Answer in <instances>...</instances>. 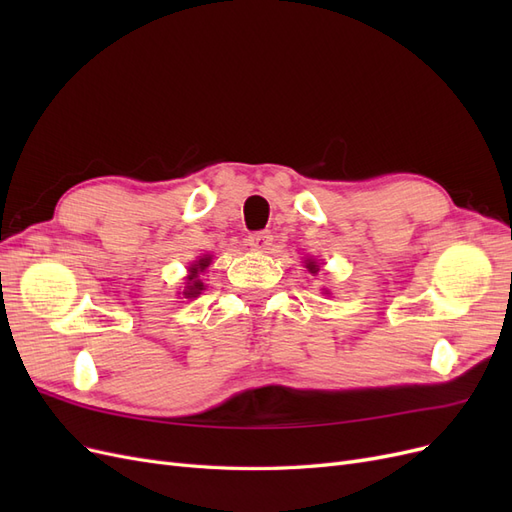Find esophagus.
Masks as SVG:
<instances>
[{
    "instance_id": "1",
    "label": "esophagus",
    "mask_w": 512,
    "mask_h": 512,
    "mask_svg": "<svg viewBox=\"0 0 512 512\" xmlns=\"http://www.w3.org/2000/svg\"><path fill=\"white\" fill-rule=\"evenodd\" d=\"M247 245H250L252 250L265 252L273 245V235L269 230H256V232H252L250 237H247Z\"/></svg>"
}]
</instances>
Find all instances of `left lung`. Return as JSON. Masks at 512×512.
Wrapping results in <instances>:
<instances>
[{
	"label": "left lung",
	"mask_w": 512,
	"mask_h": 512,
	"mask_svg": "<svg viewBox=\"0 0 512 512\" xmlns=\"http://www.w3.org/2000/svg\"><path fill=\"white\" fill-rule=\"evenodd\" d=\"M307 269H309V271H312V273H314V271H316V265H314V262H309V265H307Z\"/></svg>",
	"instance_id": "1"
}]
</instances>
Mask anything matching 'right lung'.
<instances>
[{
	"label": "right lung",
	"mask_w": 512,
	"mask_h": 512,
	"mask_svg": "<svg viewBox=\"0 0 512 512\" xmlns=\"http://www.w3.org/2000/svg\"><path fill=\"white\" fill-rule=\"evenodd\" d=\"M209 262H211V258L209 256H205V258H200L196 265H192L190 267V277H188V290H185L183 294L185 297H196V294H200V290H203L205 286H203V282L198 280V273H203L207 267H209Z\"/></svg>",
	"instance_id": "1"
}]
</instances>
